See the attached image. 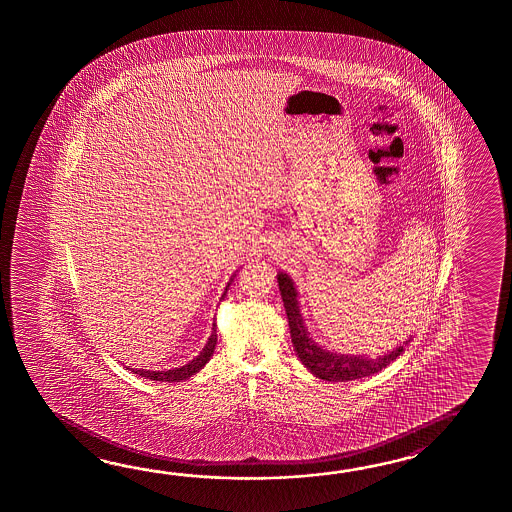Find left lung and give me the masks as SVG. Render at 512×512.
<instances>
[{"label":"left lung","mask_w":512,"mask_h":512,"mask_svg":"<svg viewBox=\"0 0 512 512\" xmlns=\"http://www.w3.org/2000/svg\"><path fill=\"white\" fill-rule=\"evenodd\" d=\"M278 285H280L285 313L289 320L294 351H296L298 359L302 360L305 368L316 375L318 379L346 382L370 377L373 373L390 366L393 360L403 353V346H399L377 359H370L366 355H342L335 351H327L313 340L311 333L305 327L304 316L300 313V304H298V291L294 287L293 280L285 272H278ZM408 342L410 340H406V344Z\"/></svg>","instance_id":"8db88e82"}]
</instances>
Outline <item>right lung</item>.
Masks as SVG:
<instances>
[{"instance_id":"1","label":"right lung","mask_w":512,"mask_h":512,"mask_svg":"<svg viewBox=\"0 0 512 512\" xmlns=\"http://www.w3.org/2000/svg\"><path fill=\"white\" fill-rule=\"evenodd\" d=\"M230 282H232V278H230ZM229 285H227V289H229ZM227 289H225V293H223L221 298H225ZM216 344H218V335H216V324H214V327H212V335L208 337V342L205 344L203 351L197 355L196 359L190 360V362L185 364V366H181V368H174V370L168 371L133 370V368H128V370L133 371V373H137V375H141V377H146V379H150V381H185V379L192 377L194 373H197V371L201 370V368L207 364L208 360H210V357H212V353H214V349H216Z\"/></svg>"}]
</instances>
